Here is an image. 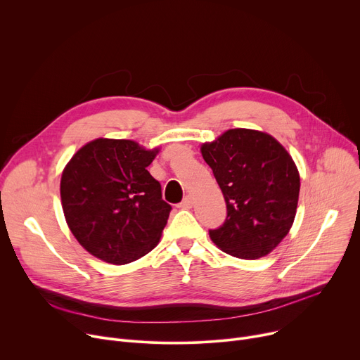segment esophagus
Here are the masks:
<instances>
[{"mask_svg": "<svg viewBox=\"0 0 360 360\" xmlns=\"http://www.w3.org/2000/svg\"><path fill=\"white\" fill-rule=\"evenodd\" d=\"M193 207V197L191 195H186L184 200H182V202L179 204V208H182V210H188V208H191Z\"/></svg>", "mask_w": 360, "mask_h": 360, "instance_id": "obj_1", "label": "esophagus"}]
</instances>
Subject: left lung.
<instances>
[{
  "label": "left lung",
  "instance_id": "obj_1",
  "mask_svg": "<svg viewBox=\"0 0 360 360\" xmlns=\"http://www.w3.org/2000/svg\"><path fill=\"white\" fill-rule=\"evenodd\" d=\"M201 153L220 185L227 217L210 230L223 252L240 259H257L274 250L288 234L297 212L300 174L271 134L231 129Z\"/></svg>",
  "mask_w": 360,
  "mask_h": 360
}]
</instances>
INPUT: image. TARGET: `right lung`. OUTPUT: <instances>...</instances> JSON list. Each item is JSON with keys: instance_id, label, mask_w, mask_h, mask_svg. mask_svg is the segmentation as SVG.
Segmentation results:
<instances>
[{"instance_id": "right-lung-1", "label": "right lung", "mask_w": 360, "mask_h": 360, "mask_svg": "<svg viewBox=\"0 0 360 360\" xmlns=\"http://www.w3.org/2000/svg\"><path fill=\"white\" fill-rule=\"evenodd\" d=\"M158 152L133 140L97 139L66 165L60 179L65 219L95 257L126 265L158 245L172 210L148 171Z\"/></svg>"}]
</instances>
